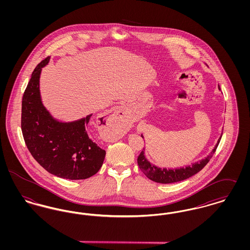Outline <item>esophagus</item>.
Wrapping results in <instances>:
<instances>
[{
    "mask_svg": "<svg viewBox=\"0 0 250 250\" xmlns=\"http://www.w3.org/2000/svg\"><path fill=\"white\" fill-rule=\"evenodd\" d=\"M109 113L110 114L107 117V121L109 123H120L126 117L125 109L123 107H114Z\"/></svg>",
    "mask_w": 250,
    "mask_h": 250,
    "instance_id": "34e87169",
    "label": "esophagus"
}]
</instances>
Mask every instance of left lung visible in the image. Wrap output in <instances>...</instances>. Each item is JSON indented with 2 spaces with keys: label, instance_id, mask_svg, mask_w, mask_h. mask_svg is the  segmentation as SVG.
Here are the masks:
<instances>
[{
  "label": "left lung",
  "instance_id": "obj_1",
  "mask_svg": "<svg viewBox=\"0 0 250 250\" xmlns=\"http://www.w3.org/2000/svg\"><path fill=\"white\" fill-rule=\"evenodd\" d=\"M218 89L220 90V87L218 85ZM223 134V133H222ZM221 136L219 137L217 143L215 144L214 149L212 150V152L207 155L204 159H202L194 164H192L191 166L186 167H180V168H166V167H158L154 164L150 163L146 156L144 155V148H143L142 153L138 157V165L140 167V168L142 169L143 173L154 182L156 183H160V184H171V183H176L180 182L183 180L189 178L191 176L195 175L196 173H198L200 170H202L204 167L206 166V164L210 161V159L212 158V156L214 154L219 142L221 140ZM142 137L143 138V135Z\"/></svg>",
  "mask_w": 250,
  "mask_h": 250
}]
</instances>
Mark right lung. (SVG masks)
<instances>
[{
  "label": "right lung",
  "mask_w": 250,
  "mask_h": 250,
  "mask_svg": "<svg viewBox=\"0 0 250 250\" xmlns=\"http://www.w3.org/2000/svg\"><path fill=\"white\" fill-rule=\"evenodd\" d=\"M47 57L36 65L22 97L21 130L24 141L36 161L49 173L69 180L87 179L100 169L106 151L88 136L93 114L72 122L55 119L40 95V75Z\"/></svg>",
  "instance_id": "right-lung-1"
}]
</instances>
